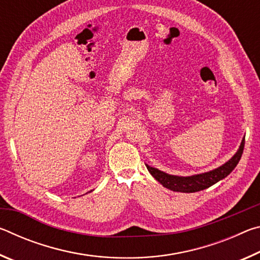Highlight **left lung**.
<instances>
[{"label": "left lung", "mask_w": 260, "mask_h": 260, "mask_svg": "<svg viewBox=\"0 0 260 260\" xmlns=\"http://www.w3.org/2000/svg\"><path fill=\"white\" fill-rule=\"evenodd\" d=\"M244 139H242V142L240 144V148L237 149V151L234 156H233L230 160L226 161L225 164L217 167L209 172L200 173V174H193L188 175V177H180V175H172L169 173L162 172V171L156 169V167H151L146 164L147 169L153 178H155L158 182L162 184L165 188L170 189L173 191L179 192H196L204 190V189L213 186L214 183H217L220 180L225 179L228 174H230L233 170L235 169L236 165L239 164V161L243 153L244 148Z\"/></svg>", "instance_id": "obj_1"}]
</instances>
